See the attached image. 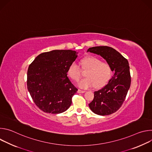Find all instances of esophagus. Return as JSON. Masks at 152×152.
<instances>
[{
  "label": "esophagus",
  "instance_id": "1",
  "mask_svg": "<svg viewBox=\"0 0 152 152\" xmlns=\"http://www.w3.org/2000/svg\"><path fill=\"white\" fill-rule=\"evenodd\" d=\"M85 92V91H83V90H77L78 93H84Z\"/></svg>",
  "mask_w": 152,
  "mask_h": 152
}]
</instances>
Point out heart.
<instances>
[{
  "instance_id": "obj_1",
  "label": "heart",
  "mask_w": 152,
  "mask_h": 152,
  "mask_svg": "<svg viewBox=\"0 0 152 152\" xmlns=\"http://www.w3.org/2000/svg\"><path fill=\"white\" fill-rule=\"evenodd\" d=\"M82 67L88 70L86 78L80 80L77 85L79 88L87 89L95 85L96 88H101L110 80L112 70L110 65L94 56L86 57L81 61ZM68 76L73 80L78 81L81 76V69L79 65L74 61L70 64L67 70Z\"/></svg>"
}]
</instances>
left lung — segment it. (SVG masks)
<instances>
[{
	"label": "left lung",
	"mask_w": 152,
	"mask_h": 152,
	"mask_svg": "<svg viewBox=\"0 0 152 152\" xmlns=\"http://www.w3.org/2000/svg\"><path fill=\"white\" fill-rule=\"evenodd\" d=\"M87 52L101 56L110 65L114 76L102 89L94 91L91 110L100 115L115 113L124 102L131 83L128 61L118 52L108 46L90 48Z\"/></svg>",
	"instance_id": "obj_1"
}]
</instances>
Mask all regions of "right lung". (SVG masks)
<instances>
[{"label": "right lung", "instance_id": "add662e5", "mask_svg": "<svg viewBox=\"0 0 152 152\" xmlns=\"http://www.w3.org/2000/svg\"><path fill=\"white\" fill-rule=\"evenodd\" d=\"M77 54L75 50H54L39 54L29 65L28 90L43 112L60 114L70 106L77 89L67 77V70Z\"/></svg>", "mask_w": 152, "mask_h": 152}]
</instances>
